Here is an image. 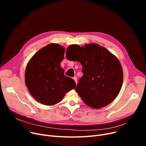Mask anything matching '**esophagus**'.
I'll return each mask as SVG.
<instances>
[{"label": "esophagus", "mask_w": 146, "mask_h": 146, "mask_svg": "<svg viewBox=\"0 0 146 146\" xmlns=\"http://www.w3.org/2000/svg\"><path fill=\"white\" fill-rule=\"evenodd\" d=\"M73 80H74V82H76V83L77 84V78H76V77H74V78H73Z\"/></svg>", "instance_id": "obj_1"}]
</instances>
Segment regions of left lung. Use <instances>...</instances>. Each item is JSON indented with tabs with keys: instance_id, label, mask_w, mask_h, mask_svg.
<instances>
[{
	"instance_id": "obj_1",
	"label": "left lung",
	"mask_w": 146,
	"mask_h": 146,
	"mask_svg": "<svg viewBox=\"0 0 146 146\" xmlns=\"http://www.w3.org/2000/svg\"><path fill=\"white\" fill-rule=\"evenodd\" d=\"M68 47L80 51L76 61L82 65L83 75L76 91L84 103L94 109L111 104L119 94L123 82V72L118 58L98 44L83 47L72 45ZM66 57L70 58L67 57V51Z\"/></svg>"
}]
</instances>
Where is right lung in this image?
<instances>
[{
    "label": "right lung",
    "instance_id": "right-lung-1",
    "mask_svg": "<svg viewBox=\"0 0 146 146\" xmlns=\"http://www.w3.org/2000/svg\"><path fill=\"white\" fill-rule=\"evenodd\" d=\"M64 48L52 43L38 50L28 63L25 82L36 101L51 106L61 101L66 93L75 89V82L64 74L60 63Z\"/></svg>",
    "mask_w": 146,
    "mask_h": 146
}]
</instances>
